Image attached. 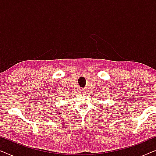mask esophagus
<instances>
[{
  "instance_id": "1",
  "label": "esophagus",
  "mask_w": 156,
  "mask_h": 156,
  "mask_svg": "<svg viewBox=\"0 0 156 156\" xmlns=\"http://www.w3.org/2000/svg\"><path fill=\"white\" fill-rule=\"evenodd\" d=\"M82 91H83V92H84V90H82Z\"/></svg>"
}]
</instances>
